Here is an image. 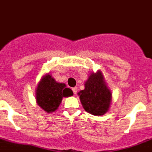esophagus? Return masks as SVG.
<instances>
[{
    "instance_id": "34e87169",
    "label": "esophagus",
    "mask_w": 152,
    "mask_h": 152,
    "mask_svg": "<svg viewBox=\"0 0 152 152\" xmlns=\"http://www.w3.org/2000/svg\"><path fill=\"white\" fill-rule=\"evenodd\" d=\"M72 91H73L74 94H75V95H76V94H77V87L72 88Z\"/></svg>"
}]
</instances>
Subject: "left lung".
<instances>
[{"label": "left lung", "instance_id": "obj_1", "mask_svg": "<svg viewBox=\"0 0 152 152\" xmlns=\"http://www.w3.org/2000/svg\"><path fill=\"white\" fill-rule=\"evenodd\" d=\"M85 89L78 92L85 110L94 115H104L110 107L112 93L104 81L103 74L99 70L92 72L85 82Z\"/></svg>", "mask_w": 152, "mask_h": 152}]
</instances>
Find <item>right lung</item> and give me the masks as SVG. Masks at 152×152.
Listing matches in <instances>:
<instances>
[{"label": "right lung", "instance_id": "obj_1", "mask_svg": "<svg viewBox=\"0 0 152 152\" xmlns=\"http://www.w3.org/2000/svg\"><path fill=\"white\" fill-rule=\"evenodd\" d=\"M73 95V92L66 88L65 83H58L49 74L42 76L36 89L37 103L46 113L57 110L63 97Z\"/></svg>", "mask_w": 152, "mask_h": 152}]
</instances>
